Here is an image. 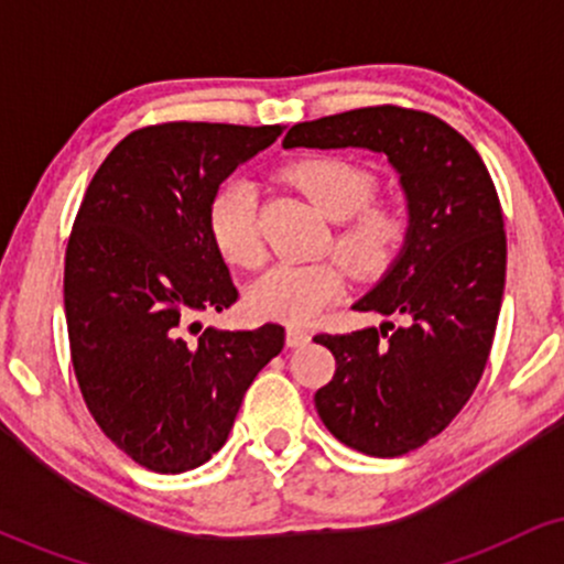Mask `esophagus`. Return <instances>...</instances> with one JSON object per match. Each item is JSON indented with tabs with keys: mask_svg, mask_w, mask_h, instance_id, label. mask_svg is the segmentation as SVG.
<instances>
[{
	"mask_svg": "<svg viewBox=\"0 0 564 564\" xmlns=\"http://www.w3.org/2000/svg\"><path fill=\"white\" fill-rule=\"evenodd\" d=\"M307 341H310V334L304 332V328H296V326L286 328V345L289 347H304Z\"/></svg>",
	"mask_w": 564,
	"mask_h": 564,
	"instance_id": "34e87169",
	"label": "esophagus"
}]
</instances>
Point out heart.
Returning <instances> with one entry per match:
<instances>
[{
    "instance_id": "obj_1",
    "label": "heart",
    "mask_w": 564,
    "mask_h": 564,
    "mask_svg": "<svg viewBox=\"0 0 564 564\" xmlns=\"http://www.w3.org/2000/svg\"><path fill=\"white\" fill-rule=\"evenodd\" d=\"M283 177L313 200L326 217L339 223L334 249L360 278L384 273L408 241L411 215L400 198H371L377 174L347 156H307L283 170ZM206 225L217 251L236 268H257L264 249L257 217V185L228 180L212 193ZM345 291L339 262L275 264L251 283L246 307L262 321L304 326L315 321Z\"/></svg>"
}]
</instances>
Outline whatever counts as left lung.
Wrapping results in <instances>:
<instances>
[{
  "label": "left lung",
  "instance_id": "8db88e82",
  "mask_svg": "<svg viewBox=\"0 0 564 564\" xmlns=\"http://www.w3.org/2000/svg\"><path fill=\"white\" fill-rule=\"evenodd\" d=\"M283 148H366L400 174L411 230L360 313L400 315L352 334H318L336 373L315 408L336 440L366 456L416 451L467 405L494 345L507 232L480 153L437 116L373 106L302 121Z\"/></svg>",
  "mask_w": 564,
  "mask_h": 564
}]
</instances>
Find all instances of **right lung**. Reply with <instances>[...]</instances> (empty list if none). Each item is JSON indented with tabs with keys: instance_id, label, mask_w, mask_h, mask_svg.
<instances>
[{
	"instance_id": "obj_1",
	"label": "right lung",
	"mask_w": 564,
	"mask_h": 564,
	"mask_svg": "<svg viewBox=\"0 0 564 564\" xmlns=\"http://www.w3.org/2000/svg\"><path fill=\"white\" fill-rule=\"evenodd\" d=\"M281 124L170 121L134 129L95 172L74 219L63 300L89 413L140 467L180 475L228 440L286 332L200 328L238 300L206 225L212 193Z\"/></svg>"
}]
</instances>
